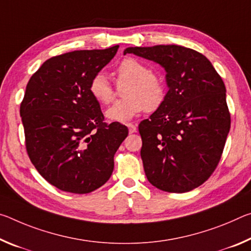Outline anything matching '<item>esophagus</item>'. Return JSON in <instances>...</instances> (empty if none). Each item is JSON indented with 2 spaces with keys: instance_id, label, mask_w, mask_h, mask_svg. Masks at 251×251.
I'll return each instance as SVG.
<instances>
[{
  "instance_id": "34e87169",
  "label": "esophagus",
  "mask_w": 251,
  "mask_h": 251,
  "mask_svg": "<svg viewBox=\"0 0 251 251\" xmlns=\"http://www.w3.org/2000/svg\"><path fill=\"white\" fill-rule=\"evenodd\" d=\"M126 126L129 128V132L130 133H134L137 131V126L133 125V123H126Z\"/></svg>"
}]
</instances>
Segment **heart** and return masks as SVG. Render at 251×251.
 I'll list each match as a JSON object with an SVG mask.
<instances>
[{
	"mask_svg": "<svg viewBox=\"0 0 251 251\" xmlns=\"http://www.w3.org/2000/svg\"><path fill=\"white\" fill-rule=\"evenodd\" d=\"M118 82L129 81L125 91L126 97L106 111L112 121L123 122L137 116L143 110L154 112L160 109L167 98V87L163 77L150 72L149 68L139 60L128 57L117 68ZM89 91L98 102L109 104L116 97L113 85L103 72H98L89 83Z\"/></svg>",
	"mask_w": 251,
	"mask_h": 251,
	"instance_id": "heart-1",
	"label": "heart"
}]
</instances>
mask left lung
<instances>
[{"mask_svg": "<svg viewBox=\"0 0 251 251\" xmlns=\"http://www.w3.org/2000/svg\"><path fill=\"white\" fill-rule=\"evenodd\" d=\"M126 53L167 72L166 101L139 125L148 180L176 194L201 186L218 166L230 130L223 79L203 54L180 45L134 47Z\"/></svg>", "mask_w": 251, "mask_h": 251, "instance_id": "8db88e82", "label": "left lung"}]
</instances>
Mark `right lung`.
I'll use <instances>...</instances> for the list:
<instances>
[{
    "label": "right lung",
    "mask_w": 251,
    "mask_h": 251,
    "mask_svg": "<svg viewBox=\"0 0 251 251\" xmlns=\"http://www.w3.org/2000/svg\"><path fill=\"white\" fill-rule=\"evenodd\" d=\"M119 49L80 50L53 56L31 76L20 106L26 151L52 186L89 194L108 181L126 126L106 123L89 91L96 73Z\"/></svg>",
    "instance_id": "right-lung-1"
}]
</instances>
